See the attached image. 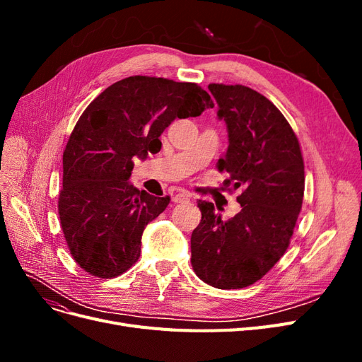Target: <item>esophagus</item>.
I'll return each mask as SVG.
<instances>
[{
    "label": "esophagus",
    "mask_w": 362,
    "mask_h": 362,
    "mask_svg": "<svg viewBox=\"0 0 362 362\" xmlns=\"http://www.w3.org/2000/svg\"><path fill=\"white\" fill-rule=\"evenodd\" d=\"M190 201V194L185 193V192H181V193H177L173 196V202L177 204H181V202H187Z\"/></svg>",
    "instance_id": "esophagus-1"
}]
</instances>
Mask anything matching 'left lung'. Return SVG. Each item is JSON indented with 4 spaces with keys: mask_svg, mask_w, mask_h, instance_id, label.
<instances>
[{
    "mask_svg": "<svg viewBox=\"0 0 362 362\" xmlns=\"http://www.w3.org/2000/svg\"><path fill=\"white\" fill-rule=\"evenodd\" d=\"M217 116L228 129L226 170L242 210L222 221L214 204L199 201L201 223L192 234V266L208 286L243 288L261 279L286 254L302 208L303 158L287 119L250 87L210 84Z\"/></svg>",
    "mask_w": 362,
    "mask_h": 362,
    "instance_id": "8db88e82",
    "label": "left lung"
}]
</instances>
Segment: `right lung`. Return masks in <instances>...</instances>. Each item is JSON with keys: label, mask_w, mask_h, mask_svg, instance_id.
I'll list each match as a JSON object with an SVG mask.
<instances>
[{"label": "right lung", "mask_w": 362, "mask_h": 362, "mask_svg": "<svg viewBox=\"0 0 362 362\" xmlns=\"http://www.w3.org/2000/svg\"><path fill=\"white\" fill-rule=\"evenodd\" d=\"M194 83L134 75L87 105L63 152L60 225L71 255L92 276L122 275L140 257L145 226L170 202L129 182L133 158L161 149L160 136L175 119L213 108Z\"/></svg>", "instance_id": "add662e5"}]
</instances>
